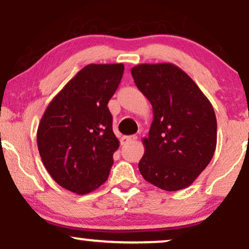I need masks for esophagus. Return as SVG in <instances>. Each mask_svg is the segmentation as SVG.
I'll use <instances>...</instances> for the list:
<instances>
[{"instance_id": "1", "label": "esophagus", "mask_w": 249, "mask_h": 249, "mask_svg": "<svg viewBox=\"0 0 249 249\" xmlns=\"http://www.w3.org/2000/svg\"><path fill=\"white\" fill-rule=\"evenodd\" d=\"M138 137L137 135H127V137H123L122 138V144H127V143H132V142L137 141Z\"/></svg>"}]
</instances>
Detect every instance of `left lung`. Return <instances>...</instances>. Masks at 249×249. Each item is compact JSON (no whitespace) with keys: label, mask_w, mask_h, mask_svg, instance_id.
Instances as JSON below:
<instances>
[{"label":"left lung","mask_w":249,"mask_h":249,"mask_svg":"<svg viewBox=\"0 0 249 249\" xmlns=\"http://www.w3.org/2000/svg\"><path fill=\"white\" fill-rule=\"evenodd\" d=\"M135 85L154 111L139 170L145 181L166 191L192 184L216 148L213 106L198 85L173 64H141L131 69Z\"/></svg>","instance_id":"obj_1"}]
</instances>
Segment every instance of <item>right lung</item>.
<instances>
[{
	"label": "right lung",
	"mask_w": 249,
	"mask_h": 249,
	"mask_svg": "<svg viewBox=\"0 0 249 249\" xmlns=\"http://www.w3.org/2000/svg\"><path fill=\"white\" fill-rule=\"evenodd\" d=\"M123 72V64L85 66L52 99L38 124L43 164L59 185L77 195L109 177L119 141L107 105Z\"/></svg>",
	"instance_id": "1"
}]
</instances>
